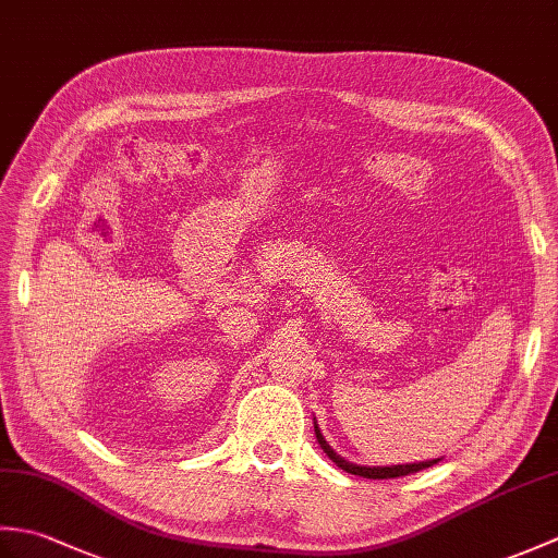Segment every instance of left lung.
Returning <instances> with one entry per match:
<instances>
[{
	"label": "left lung",
	"mask_w": 558,
	"mask_h": 558,
	"mask_svg": "<svg viewBox=\"0 0 558 558\" xmlns=\"http://www.w3.org/2000/svg\"><path fill=\"white\" fill-rule=\"evenodd\" d=\"M314 432H316V438L318 444H322V448L326 450V456L336 462V465L340 470L350 472V475H360V477H366V480H393V477H405V475H412V472H420L424 468H432L436 460H426V462H412V465H390V468H364V465H354V462H348L342 460L340 456L333 453V448H330L326 444V438L322 436V432H318V426L314 424Z\"/></svg>",
	"instance_id": "8db88e82"
}]
</instances>
